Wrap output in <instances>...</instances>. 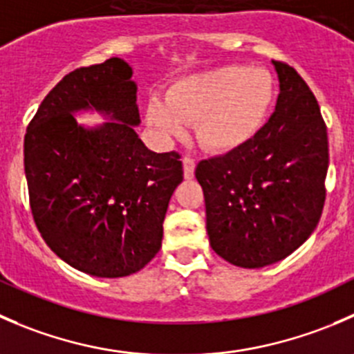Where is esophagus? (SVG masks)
I'll return each mask as SVG.
<instances>
[{
    "label": "esophagus",
    "mask_w": 354,
    "mask_h": 354,
    "mask_svg": "<svg viewBox=\"0 0 354 354\" xmlns=\"http://www.w3.org/2000/svg\"><path fill=\"white\" fill-rule=\"evenodd\" d=\"M183 174L187 180L194 178V174H195V160L192 159L190 156L183 157Z\"/></svg>",
    "instance_id": "34e87169"
}]
</instances>
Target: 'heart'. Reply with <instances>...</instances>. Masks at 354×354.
<instances>
[{"label":"heart","mask_w":354,"mask_h":354,"mask_svg":"<svg viewBox=\"0 0 354 354\" xmlns=\"http://www.w3.org/2000/svg\"><path fill=\"white\" fill-rule=\"evenodd\" d=\"M273 100L272 72L249 65H221L174 81L166 98H150L145 119L166 140L183 138L188 126L197 124L201 147L228 153L259 133Z\"/></svg>","instance_id":"b5f03b06"}]
</instances>
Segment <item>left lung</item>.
<instances>
[{
  "instance_id": "left-lung-1",
  "label": "left lung",
  "mask_w": 354,
  "mask_h": 354,
  "mask_svg": "<svg viewBox=\"0 0 354 354\" xmlns=\"http://www.w3.org/2000/svg\"><path fill=\"white\" fill-rule=\"evenodd\" d=\"M275 112L247 145L201 160L205 228L218 256L263 268L292 254L320 221L328 169L327 126L297 71L273 60Z\"/></svg>"
}]
</instances>
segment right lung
<instances>
[{
  "label": "right lung",
  "instance_id": "1",
  "mask_svg": "<svg viewBox=\"0 0 354 354\" xmlns=\"http://www.w3.org/2000/svg\"><path fill=\"white\" fill-rule=\"evenodd\" d=\"M133 68L122 58L68 72L44 97L24 138L34 223L72 268L102 279L140 272L159 252L162 223L183 181L180 153L138 138ZM79 110L111 119L77 124Z\"/></svg>",
  "mask_w": 354,
  "mask_h": 354
}]
</instances>
